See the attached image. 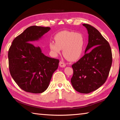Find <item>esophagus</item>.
I'll list each match as a JSON object with an SVG mask.
<instances>
[{"label": "esophagus", "instance_id": "esophagus-1", "mask_svg": "<svg viewBox=\"0 0 120 120\" xmlns=\"http://www.w3.org/2000/svg\"><path fill=\"white\" fill-rule=\"evenodd\" d=\"M59 66L61 68H64L66 66V64H65V63H64V62H63L62 61H60Z\"/></svg>", "mask_w": 120, "mask_h": 120}]
</instances>
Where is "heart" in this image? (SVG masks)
<instances>
[{
	"instance_id": "b5f03b06",
	"label": "heart",
	"mask_w": 120,
	"mask_h": 120,
	"mask_svg": "<svg viewBox=\"0 0 120 120\" xmlns=\"http://www.w3.org/2000/svg\"><path fill=\"white\" fill-rule=\"evenodd\" d=\"M54 40L55 42L49 43L50 52L53 57L60 54L62 49L63 56L70 61H75L82 57L85 40L81 34L64 30L56 34Z\"/></svg>"
}]
</instances>
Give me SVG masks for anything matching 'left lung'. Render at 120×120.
Masks as SVG:
<instances>
[{
    "mask_svg": "<svg viewBox=\"0 0 120 120\" xmlns=\"http://www.w3.org/2000/svg\"><path fill=\"white\" fill-rule=\"evenodd\" d=\"M88 30V44L85 54L73 64L71 83L76 91L89 93L105 82L110 72L112 59L109 43L98 30L91 25L83 24ZM89 49L91 50L86 53Z\"/></svg>",
    "mask_w": 120,
    "mask_h": 120,
    "instance_id": "1",
    "label": "left lung"
}]
</instances>
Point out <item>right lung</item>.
<instances>
[{"label": "right lung", "instance_id": "right-lung-1", "mask_svg": "<svg viewBox=\"0 0 120 120\" xmlns=\"http://www.w3.org/2000/svg\"><path fill=\"white\" fill-rule=\"evenodd\" d=\"M50 27L30 26L13 41L8 52L10 74L17 85L27 92L41 93L49 86L59 61L43 54L32 43L39 40Z\"/></svg>", "mask_w": 120, "mask_h": 120}]
</instances>
